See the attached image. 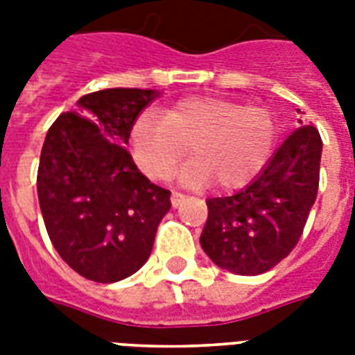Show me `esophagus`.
Returning <instances> with one entry per match:
<instances>
[{"instance_id":"34e87169","label":"esophagus","mask_w":355,"mask_h":355,"mask_svg":"<svg viewBox=\"0 0 355 355\" xmlns=\"http://www.w3.org/2000/svg\"><path fill=\"white\" fill-rule=\"evenodd\" d=\"M186 200V195L180 193V191H173L171 193V205L177 208V206H180Z\"/></svg>"}]
</instances>
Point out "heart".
<instances>
[{
	"label": "heart",
	"mask_w": 355,
	"mask_h": 355,
	"mask_svg": "<svg viewBox=\"0 0 355 355\" xmlns=\"http://www.w3.org/2000/svg\"><path fill=\"white\" fill-rule=\"evenodd\" d=\"M278 123L265 107H247L221 97H186L164 116L141 114L132 127L136 160L153 178H167L191 153L184 167L189 184L214 180L217 188H243L259 175L275 147Z\"/></svg>",
	"instance_id": "b5f03b06"
}]
</instances>
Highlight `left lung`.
<instances>
[{
	"label": "left lung",
	"mask_w": 355,
	"mask_h": 355,
	"mask_svg": "<svg viewBox=\"0 0 355 355\" xmlns=\"http://www.w3.org/2000/svg\"><path fill=\"white\" fill-rule=\"evenodd\" d=\"M322 139L313 125L295 128L265 169L241 191L206 200L200 247L221 269L254 276L278 265L302 236L317 199Z\"/></svg>",
	"instance_id": "1"
}]
</instances>
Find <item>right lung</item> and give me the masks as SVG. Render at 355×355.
Masks as SVG:
<instances>
[{"label": "right lung", "mask_w": 355, "mask_h": 355, "mask_svg": "<svg viewBox=\"0 0 355 355\" xmlns=\"http://www.w3.org/2000/svg\"><path fill=\"white\" fill-rule=\"evenodd\" d=\"M153 90L108 88L80 97L47 130L36 177L47 236L86 280L134 275L153 250L171 191L134 166L123 147Z\"/></svg>", "instance_id": "add662e5"}]
</instances>
